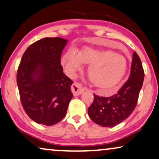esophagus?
Instances as JSON below:
<instances>
[{
	"label": "esophagus",
	"instance_id": "obj_1",
	"mask_svg": "<svg viewBox=\"0 0 159 159\" xmlns=\"http://www.w3.org/2000/svg\"><path fill=\"white\" fill-rule=\"evenodd\" d=\"M71 89L72 92H73L74 95L77 96L81 94L82 92L85 90V88L82 86V84L78 83V82H75V83H73V85H72Z\"/></svg>",
	"mask_w": 159,
	"mask_h": 159
}]
</instances>
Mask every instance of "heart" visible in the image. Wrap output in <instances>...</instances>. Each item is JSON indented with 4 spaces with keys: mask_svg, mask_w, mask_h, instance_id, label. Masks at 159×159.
Masks as SVG:
<instances>
[{
    "mask_svg": "<svg viewBox=\"0 0 159 159\" xmlns=\"http://www.w3.org/2000/svg\"><path fill=\"white\" fill-rule=\"evenodd\" d=\"M61 64L71 77L83 70L82 64L88 65V78L100 89L115 86L124 77L128 67L127 60L122 54L92 48H84L78 53L73 50L68 51L62 56Z\"/></svg>",
    "mask_w": 159,
    "mask_h": 159,
    "instance_id": "b5f03b06",
    "label": "heart"
}]
</instances>
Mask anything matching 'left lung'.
Wrapping results in <instances>:
<instances>
[{"mask_svg":"<svg viewBox=\"0 0 159 159\" xmlns=\"http://www.w3.org/2000/svg\"><path fill=\"white\" fill-rule=\"evenodd\" d=\"M144 78L141 59L134 52L129 78L119 91L107 98L94 94L93 103L88 108L92 121L103 127H113L127 119L137 104Z\"/></svg>","mask_w":159,"mask_h":159,"instance_id":"left-lung-1","label":"left lung"}]
</instances>
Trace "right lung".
<instances>
[{
    "label": "right lung",
    "instance_id": "1",
    "mask_svg": "<svg viewBox=\"0 0 159 159\" xmlns=\"http://www.w3.org/2000/svg\"><path fill=\"white\" fill-rule=\"evenodd\" d=\"M67 40L43 38L23 53L17 84L24 111L34 121L53 125L65 117L73 81L63 73L61 55Z\"/></svg>",
    "mask_w": 159,
    "mask_h": 159
}]
</instances>
